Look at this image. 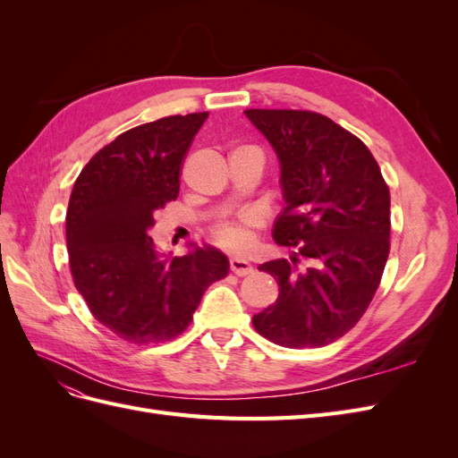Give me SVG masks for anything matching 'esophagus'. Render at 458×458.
<instances>
[{"label":"esophagus","mask_w":458,"mask_h":458,"mask_svg":"<svg viewBox=\"0 0 458 458\" xmlns=\"http://www.w3.org/2000/svg\"><path fill=\"white\" fill-rule=\"evenodd\" d=\"M229 269H231L234 275H239V276H246V275H250V273L254 271V267L250 266V263H248L246 259H239V258H231Z\"/></svg>","instance_id":"34e87169"}]
</instances>
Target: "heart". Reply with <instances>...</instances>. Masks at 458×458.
<instances>
[{"label":"heart","mask_w":458,"mask_h":458,"mask_svg":"<svg viewBox=\"0 0 458 458\" xmlns=\"http://www.w3.org/2000/svg\"><path fill=\"white\" fill-rule=\"evenodd\" d=\"M259 227V216L254 212H242L234 219L221 221L212 229V241L233 254H244L252 250L256 242L254 229Z\"/></svg>","instance_id":"obj_1"}]
</instances>
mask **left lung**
<instances>
[{
	"label": "left lung",
	"mask_w": 458,
	"mask_h": 458,
	"mask_svg": "<svg viewBox=\"0 0 458 458\" xmlns=\"http://www.w3.org/2000/svg\"><path fill=\"white\" fill-rule=\"evenodd\" d=\"M281 162L273 239L296 248L259 266L279 284L254 328L283 348H323L367 311L390 254V189L367 145L311 110H244ZM303 262L306 268H301Z\"/></svg>",
	"instance_id": "left-lung-1"
}]
</instances>
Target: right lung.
Wrapping results in <instances>:
<instances>
[{
	"instance_id": "1",
	"label": "right lung",
	"mask_w": 458,
	"mask_h": 458,
	"mask_svg": "<svg viewBox=\"0 0 458 458\" xmlns=\"http://www.w3.org/2000/svg\"><path fill=\"white\" fill-rule=\"evenodd\" d=\"M208 113L141 123L80 172L66 212L72 279L91 315L130 344L168 342L191 325L202 294L229 273L216 248L160 256L148 237L179 195L183 160Z\"/></svg>"
}]
</instances>
